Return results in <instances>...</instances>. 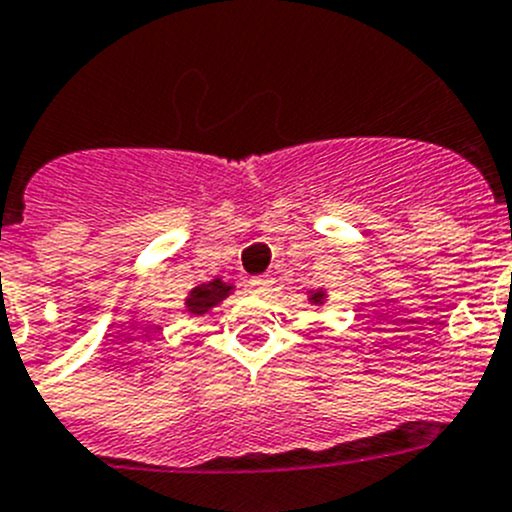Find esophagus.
<instances>
[{
  "mask_svg": "<svg viewBox=\"0 0 512 512\" xmlns=\"http://www.w3.org/2000/svg\"><path fill=\"white\" fill-rule=\"evenodd\" d=\"M272 285H275V277H272V275L252 277V280H250V292H255V295H267V292L272 290Z\"/></svg>",
  "mask_w": 512,
  "mask_h": 512,
  "instance_id": "1",
  "label": "esophagus"
}]
</instances>
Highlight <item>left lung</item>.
I'll return each instance as SVG.
<instances>
[{
	"instance_id": "8db88e82",
	"label": "left lung",
	"mask_w": 512,
	"mask_h": 512,
	"mask_svg": "<svg viewBox=\"0 0 512 512\" xmlns=\"http://www.w3.org/2000/svg\"><path fill=\"white\" fill-rule=\"evenodd\" d=\"M310 300H315V302H320L322 300V292H315V295L310 297Z\"/></svg>"
}]
</instances>
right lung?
Here are the masks:
<instances>
[{
	"label": "right lung",
	"instance_id": "obj_1",
	"mask_svg": "<svg viewBox=\"0 0 512 512\" xmlns=\"http://www.w3.org/2000/svg\"><path fill=\"white\" fill-rule=\"evenodd\" d=\"M227 292H230V285H225V282L220 280L205 282V285H197L195 290L190 292V297H187V307H190V312H195V315H202V312L215 307L220 300H225Z\"/></svg>",
	"mask_w": 512,
	"mask_h": 512
}]
</instances>
